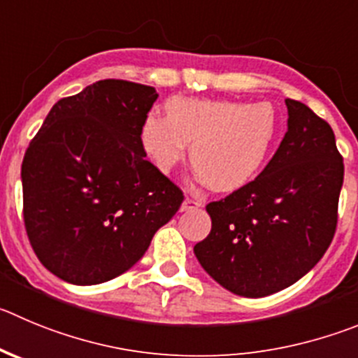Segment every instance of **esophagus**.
Here are the masks:
<instances>
[{"label":"esophagus","mask_w":358,"mask_h":358,"mask_svg":"<svg viewBox=\"0 0 358 358\" xmlns=\"http://www.w3.org/2000/svg\"><path fill=\"white\" fill-rule=\"evenodd\" d=\"M199 206H201V201H199V199H196V198H190V196H187L185 198V201L182 203V210H194V208H199Z\"/></svg>","instance_id":"esophagus-1"}]
</instances>
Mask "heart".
Wrapping results in <instances>:
<instances>
[{
  "mask_svg": "<svg viewBox=\"0 0 358 358\" xmlns=\"http://www.w3.org/2000/svg\"><path fill=\"white\" fill-rule=\"evenodd\" d=\"M279 118L270 103L171 99L166 116L150 115L141 145L160 173L185 157L213 190L229 192L249 183L263 168L277 138Z\"/></svg>",
  "mask_w": 358,
  "mask_h": 358,
  "instance_id": "heart-1",
  "label": "heart"
}]
</instances>
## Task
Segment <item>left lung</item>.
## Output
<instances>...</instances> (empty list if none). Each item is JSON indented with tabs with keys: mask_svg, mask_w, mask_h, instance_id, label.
I'll return each instance as SVG.
<instances>
[{
	"mask_svg": "<svg viewBox=\"0 0 358 358\" xmlns=\"http://www.w3.org/2000/svg\"><path fill=\"white\" fill-rule=\"evenodd\" d=\"M288 130L252 182L206 205L212 231L194 245L203 268L231 293L272 295L306 275L337 228L345 176L329 123L286 99Z\"/></svg>",
	"mask_w": 358,
	"mask_h": 358,
	"instance_id": "left-lung-1",
	"label": "left lung"
}]
</instances>
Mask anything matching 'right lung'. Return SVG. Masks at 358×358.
<instances>
[{
  "mask_svg": "<svg viewBox=\"0 0 358 358\" xmlns=\"http://www.w3.org/2000/svg\"><path fill=\"white\" fill-rule=\"evenodd\" d=\"M157 96L152 86L96 81L58 100L29 143L21 168L26 235L59 279L85 286L123 273L183 203L141 145Z\"/></svg>",
  "mask_w": 358,
  "mask_h": 358,
  "instance_id": "obj_1",
  "label": "right lung"
}]
</instances>
